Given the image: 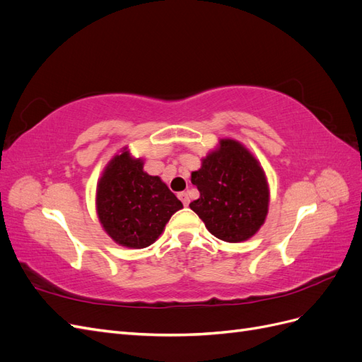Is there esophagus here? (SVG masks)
<instances>
[{
    "instance_id": "34e87169",
    "label": "esophagus",
    "mask_w": 362,
    "mask_h": 362,
    "mask_svg": "<svg viewBox=\"0 0 362 362\" xmlns=\"http://www.w3.org/2000/svg\"><path fill=\"white\" fill-rule=\"evenodd\" d=\"M178 198H180V201H181L185 206L189 205L190 198H189V194H187V193H185V192H180V193H178Z\"/></svg>"
}]
</instances>
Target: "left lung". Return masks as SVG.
I'll return each instance as SVG.
<instances>
[{
    "mask_svg": "<svg viewBox=\"0 0 362 362\" xmlns=\"http://www.w3.org/2000/svg\"><path fill=\"white\" fill-rule=\"evenodd\" d=\"M201 196L190 202L206 229L228 243L255 235L269 211V184L258 160L233 139H222L216 151L192 172Z\"/></svg>",
    "mask_w": 362,
    "mask_h": 362,
    "instance_id": "8db88e82",
    "label": "left lung"
}]
</instances>
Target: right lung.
Segmentation results:
<instances>
[{
    "label": "right lung",
    "mask_w": 362,
    "mask_h": 362,
    "mask_svg": "<svg viewBox=\"0 0 362 362\" xmlns=\"http://www.w3.org/2000/svg\"><path fill=\"white\" fill-rule=\"evenodd\" d=\"M182 204L158 177L144 170V160L124 148L103 172L96 187V211L104 231L120 246L141 249L163 233Z\"/></svg>",
    "instance_id": "1"
}]
</instances>
